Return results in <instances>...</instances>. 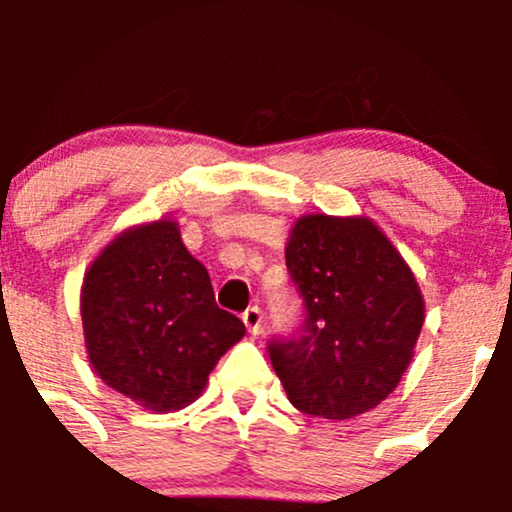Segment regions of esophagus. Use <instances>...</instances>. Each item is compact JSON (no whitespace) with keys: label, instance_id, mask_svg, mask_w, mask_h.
Instances as JSON below:
<instances>
[{"label":"esophagus","instance_id":"34e87169","mask_svg":"<svg viewBox=\"0 0 512 512\" xmlns=\"http://www.w3.org/2000/svg\"><path fill=\"white\" fill-rule=\"evenodd\" d=\"M242 322H245L247 332L250 334H260L262 329V309L260 307H250L242 312Z\"/></svg>","mask_w":512,"mask_h":512}]
</instances>
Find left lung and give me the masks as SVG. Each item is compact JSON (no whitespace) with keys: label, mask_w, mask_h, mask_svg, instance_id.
<instances>
[{"label":"left lung","mask_w":512,"mask_h":512,"mask_svg":"<svg viewBox=\"0 0 512 512\" xmlns=\"http://www.w3.org/2000/svg\"><path fill=\"white\" fill-rule=\"evenodd\" d=\"M287 270L304 299L299 334L270 344L294 409L347 421L376 409L414 359L426 302L409 262L366 215L294 220Z\"/></svg>","instance_id":"1"}]
</instances>
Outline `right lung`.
<instances>
[{
    "label": "right lung",
    "instance_id": "obj_1",
    "mask_svg": "<svg viewBox=\"0 0 512 512\" xmlns=\"http://www.w3.org/2000/svg\"><path fill=\"white\" fill-rule=\"evenodd\" d=\"M81 322L98 379L153 414L193 404L245 337L170 218L126 227L98 252L81 285Z\"/></svg>",
    "mask_w": 512,
    "mask_h": 512
}]
</instances>
